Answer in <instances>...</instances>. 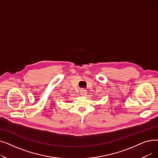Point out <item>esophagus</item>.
<instances>
[{
  "label": "esophagus",
  "mask_w": 158,
  "mask_h": 158,
  "mask_svg": "<svg viewBox=\"0 0 158 158\" xmlns=\"http://www.w3.org/2000/svg\"><path fill=\"white\" fill-rule=\"evenodd\" d=\"M86 94H87V92H86V90H85V89H82V90L80 91V94L81 95L85 96V95H86Z\"/></svg>",
  "instance_id": "esophagus-1"
}]
</instances>
